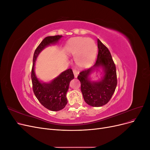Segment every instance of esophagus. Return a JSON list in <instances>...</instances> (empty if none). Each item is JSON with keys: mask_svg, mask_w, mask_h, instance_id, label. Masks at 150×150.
I'll list each match as a JSON object with an SVG mask.
<instances>
[{"mask_svg": "<svg viewBox=\"0 0 150 150\" xmlns=\"http://www.w3.org/2000/svg\"><path fill=\"white\" fill-rule=\"evenodd\" d=\"M73 73H74L75 78H77V77H78V74H79V72L78 71L76 70V69H74L73 70Z\"/></svg>", "mask_w": 150, "mask_h": 150, "instance_id": "obj_1", "label": "esophagus"}]
</instances>
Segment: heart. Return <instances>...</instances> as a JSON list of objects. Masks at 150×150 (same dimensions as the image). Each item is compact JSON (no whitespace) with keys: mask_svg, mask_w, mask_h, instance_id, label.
<instances>
[{"mask_svg":"<svg viewBox=\"0 0 150 150\" xmlns=\"http://www.w3.org/2000/svg\"><path fill=\"white\" fill-rule=\"evenodd\" d=\"M65 50L67 54L75 55L76 64L83 68L93 64L96 55L97 46L92 39L76 37L69 40Z\"/></svg>","mask_w":150,"mask_h":150,"instance_id":"obj_1","label":"heart"}]
</instances>
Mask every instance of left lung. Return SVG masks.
<instances>
[{
	"label": "left lung",
	"mask_w": 150,
	"mask_h": 150,
	"mask_svg": "<svg viewBox=\"0 0 150 150\" xmlns=\"http://www.w3.org/2000/svg\"><path fill=\"white\" fill-rule=\"evenodd\" d=\"M98 54L96 63L81 71L78 79L81 82V90L85 102L93 107H100L107 104L114 94L117 86L116 69L111 53L107 47L98 39ZM101 67L103 77L98 81H91L90 74Z\"/></svg>",
	"instance_id": "obj_1"
}]
</instances>
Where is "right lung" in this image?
Wrapping results in <instances>:
<instances>
[{"instance_id": "add662e5", "label": "right lung", "mask_w": 150, "mask_h": 150, "mask_svg": "<svg viewBox=\"0 0 150 150\" xmlns=\"http://www.w3.org/2000/svg\"><path fill=\"white\" fill-rule=\"evenodd\" d=\"M62 35L48 36L44 38L35 50L33 65L31 71L33 89L35 97L43 106L48 110L57 111L62 110L67 103L66 93L70 81L74 76L71 69L62 72L50 83H41L37 78L34 72V66L39 53L50 44L56 43Z\"/></svg>"}]
</instances>
